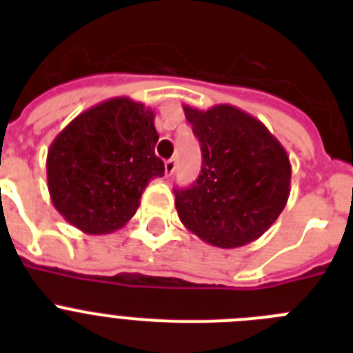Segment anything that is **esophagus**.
I'll list each match as a JSON object with an SVG mask.
<instances>
[{"label": "esophagus", "mask_w": 353, "mask_h": 353, "mask_svg": "<svg viewBox=\"0 0 353 353\" xmlns=\"http://www.w3.org/2000/svg\"><path fill=\"white\" fill-rule=\"evenodd\" d=\"M164 170H166V174H173L174 170H176V161L174 159H168L164 162Z\"/></svg>", "instance_id": "obj_1"}]
</instances>
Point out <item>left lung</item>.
I'll list each match as a JSON object with an SVG mask.
<instances>
[{
	"mask_svg": "<svg viewBox=\"0 0 353 353\" xmlns=\"http://www.w3.org/2000/svg\"><path fill=\"white\" fill-rule=\"evenodd\" d=\"M201 145V174L174 189V207L187 230L215 248L233 249L260 239L290 196L292 166L269 129L239 108L183 105Z\"/></svg>",
	"mask_w": 353,
	"mask_h": 353,
	"instance_id": "obj_1",
	"label": "left lung"
}]
</instances>
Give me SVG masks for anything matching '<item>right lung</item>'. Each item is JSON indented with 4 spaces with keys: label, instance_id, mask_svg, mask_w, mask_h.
<instances>
[{
    "label": "right lung",
    "instance_id": "add662e5",
    "mask_svg": "<svg viewBox=\"0 0 353 353\" xmlns=\"http://www.w3.org/2000/svg\"><path fill=\"white\" fill-rule=\"evenodd\" d=\"M154 111L117 97L86 109L48 150V187L67 223L88 235L117 232L136 214L145 187L164 174L154 148Z\"/></svg>",
    "mask_w": 353,
    "mask_h": 353
}]
</instances>
